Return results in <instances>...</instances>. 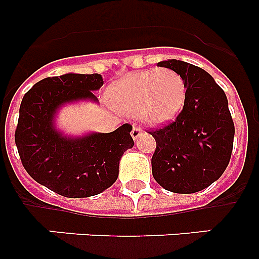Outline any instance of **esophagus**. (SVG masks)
I'll return each instance as SVG.
<instances>
[{
	"mask_svg": "<svg viewBox=\"0 0 259 259\" xmlns=\"http://www.w3.org/2000/svg\"><path fill=\"white\" fill-rule=\"evenodd\" d=\"M132 137H134V140H137L139 137L143 135V130H141L139 125H134V128H132V132H131Z\"/></svg>",
	"mask_w": 259,
	"mask_h": 259,
	"instance_id": "1",
	"label": "esophagus"
}]
</instances>
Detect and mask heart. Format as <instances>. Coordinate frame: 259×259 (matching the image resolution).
Wrapping results in <instances>:
<instances>
[{"label":"heart","mask_w":259,"mask_h":259,"mask_svg":"<svg viewBox=\"0 0 259 259\" xmlns=\"http://www.w3.org/2000/svg\"><path fill=\"white\" fill-rule=\"evenodd\" d=\"M111 101L118 110L139 115L148 124H162L183 109L184 80L172 70L136 72L114 85Z\"/></svg>","instance_id":"b5f03b06"}]
</instances>
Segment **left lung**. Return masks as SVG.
Here are the masks:
<instances>
[{
  "instance_id": "left-lung-1",
  "label": "left lung",
  "mask_w": 259,
  "mask_h": 259,
  "mask_svg": "<svg viewBox=\"0 0 259 259\" xmlns=\"http://www.w3.org/2000/svg\"><path fill=\"white\" fill-rule=\"evenodd\" d=\"M183 77L185 101L174 122L150 130L152 172L174 193H194L218 180L230 163L235 124L223 89L202 68L176 59L159 62Z\"/></svg>"
}]
</instances>
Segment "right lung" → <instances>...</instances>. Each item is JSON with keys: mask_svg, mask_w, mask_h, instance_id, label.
<instances>
[{"mask_svg": "<svg viewBox=\"0 0 259 259\" xmlns=\"http://www.w3.org/2000/svg\"><path fill=\"white\" fill-rule=\"evenodd\" d=\"M104 85L101 75L66 74L47 77L29 89L19 107L15 144L32 179L68 198L91 197L115 183L123 153L134 146L132 125L109 134L62 136L54 115L63 104L97 101L93 91Z\"/></svg>", "mask_w": 259, "mask_h": 259, "instance_id": "right-lung-1", "label": "right lung"}]
</instances>
